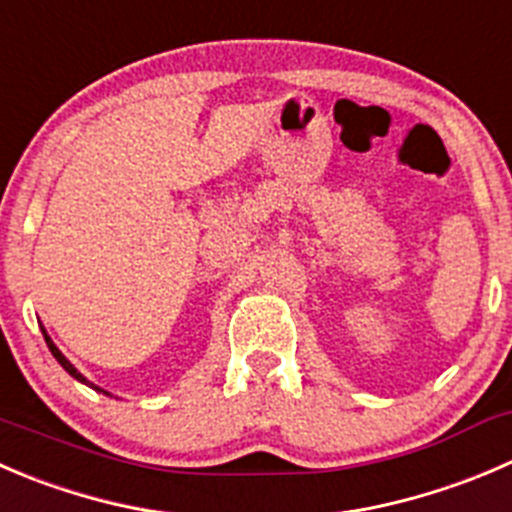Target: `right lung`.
Returning <instances> with one entry per match:
<instances>
[{
  "mask_svg": "<svg viewBox=\"0 0 512 512\" xmlns=\"http://www.w3.org/2000/svg\"><path fill=\"white\" fill-rule=\"evenodd\" d=\"M44 332V330H42ZM44 340H47V347H49V350H52V355L54 357H57V362H59V365H62L64 367V370H67L69 372V375H72L74 377V380H79V382H87V380H84V375H79V372H77V367H74L72 365V362H69L67 360V357H64L62 355V352H59L57 350V345H54V342L52 340H49V335H47V332H44ZM87 385H89V382H87ZM92 388H94V385H92ZM94 390H99V388H94Z\"/></svg>",
  "mask_w": 512,
  "mask_h": 512,
  "instance_id": "add662e5",
  "label": "right lung"
}]
</instances>
